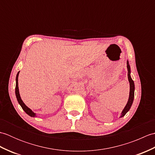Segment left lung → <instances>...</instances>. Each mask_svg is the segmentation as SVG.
<instances>
[{"label":"left lung","mask_w":155,"mask_h":155,"mask_svg":"<svg viewBox=\"0 0 155 155\" xmlns=\"http://www.w3.org/2000/svg\"><path fill=\"white\" fill-rule=\"evenodd\" d=\"M127 70H128V81H129L130 83V93H129V98H128V101L127 102V104L125 106L123 110L122 111L121 115L120 117H124L125 114H127V112L130 110V108L132 106V104L133 103V100H134V81H133L132 78H131L130 77V65L128 64V61H127Z\"/></svg>","instance_id":"left-lung-1"}]
</instances>
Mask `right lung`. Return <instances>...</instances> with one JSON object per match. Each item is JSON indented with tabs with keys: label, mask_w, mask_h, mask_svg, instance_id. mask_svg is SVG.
<instances>
[{
	"label": "right lung",
	"mask_w": 155,
	"mask_h": 155,
	"mask_svg": "<svg viewBox=\"0 0 155 155\" xmlns=\"http://www.w3.org/2000/svg\"><path fill=\"white\" fill-rule=\"evenodd\" d=\"M18 74H19V72L16 74V87H15V94H16V98H17V101L18 102L19 104L21 105L22 108L24 111L27 114H28L29 116H31L32 117H37V115L34 113L33 111H32L31 108H29L28 107H27L25 105V104L23 103V101H22L21 96H20V94H19V90H18Z\"/></svg>",
	"instance_id": "1"
}]
</instances>
